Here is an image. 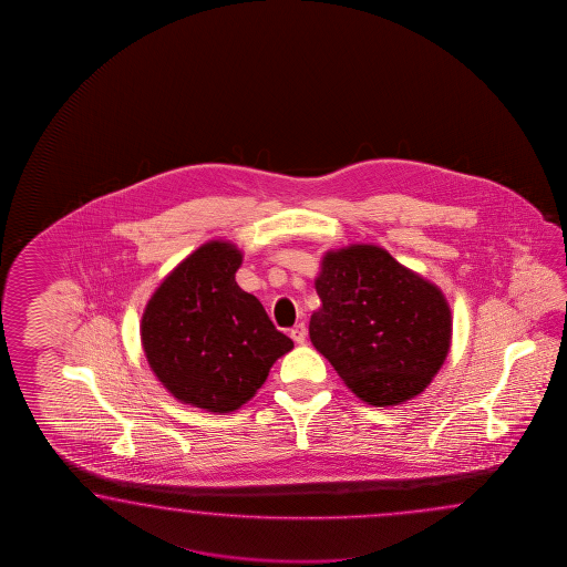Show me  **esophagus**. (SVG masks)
<instances>
[{"instance_id":"obj_1","label":"esophagus","mask_w":567,"mask_h":567,"mask_svg":"<svg viewBox=\"0 0 567 567\" xmlns=\"http://www.w3.org/2000/svg\"><path fill=\"white\" fill-rule=\"evenodd\" d=\"M306 334H308V328H306V324H303V322L293 326V328L289 330V337L293 338V340H296L298 344H303V340H306Z\"/></svg>"}]
</instances>
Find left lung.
Instances as JSON below:
<instances>
[{"label":"left lung","mask_w":567,"mask_h":567,"mask_svg":"<svg viewBox=\"0 0 567 567\" xmlns=\"http://www.w3.org/2000/svg\"><path fill=\"white\" fill-rule=\"evenodd\" d=\"M316 291L322 308L310 318L312 344L369 405L422 393L446 361L452 316L442 291L385 249L326 254Z\"/></svg>","instance_id":"1"}]
</instances>
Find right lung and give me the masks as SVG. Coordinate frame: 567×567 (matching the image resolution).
Listing matches in <instances>:
<instances>
[{
	"instance_id": "add662e5",
	"label": "right lung",
	"mask_w": 567,
	"mask_h": 567,
	"mask_svg": "<svg viewBox=\"0 0 567 567\" xmlns=\"http://www.w3.org/2000/svg\"><path fill=\"white\" fill-rule=\"evenodd\" d=\"M239 267L230 243H206L164 279L142 318L152 371L174 398L200 410L241 408L293 349L261 301L237 286Z\"/></svg>"
}]
</instances>
